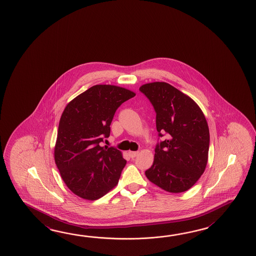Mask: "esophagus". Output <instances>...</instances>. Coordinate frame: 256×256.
Listing matches in <instances>:
<instances>
[{
  "mask_svg": "<svg viewBox=\"0 0 256 256\" xmlns=\"http://www.w3.org/2000/svg\"><path fill=\"white\" fill-rule=\"evenodd\" d=\"M138 154H139V152H134V151H130L129 152V156H130V158H134L138 156Z\"/></svg>",
  "mask_w": 256,
  "mask_h": 256,
  "instance_id": "1",
  "label": "esophagus"
}]
</instances>
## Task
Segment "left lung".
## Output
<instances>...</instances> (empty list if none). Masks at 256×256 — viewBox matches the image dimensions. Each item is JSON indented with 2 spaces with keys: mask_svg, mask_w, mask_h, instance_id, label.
Returning <instances> with one entry per match:
<instances>
[{
  "mask_svg": "<svg viewBox=\"0 0 256 256\" xmlns=\"http://www.w3.org/2000/svg\"><path fill=\"white\" fill-rule=\"evenodd\" d=\"M139 90L156 114L158 136L147 178L162 190L180 193L190 190L206 168L210 148L207 120L198 104L166 82L147 83Z\"/></svg>",
  "mask_w": 256,
  "mask_h": 256,
  "instance_id": "1",
  "label": "left lung"
}]
</instances>
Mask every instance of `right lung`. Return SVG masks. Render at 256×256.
I'll return each instance as SVG.
<instances>
[{
    "mask_svg": "<svg viewBox=\"0 0 256 256\" xmlns=\"http://www.w3.org/2000/svg\"><path fill=\"white\" fill-rule=\"evenodd\" d=\"M136 93L114 85H95L72 100L61 115L54 162L66 186L95 200L118 184L126 160L114 147H102L115 112Z\"/></svg>",
    "mask_w": 256,
    "mask_h": 256,
    "instance_id": "add662e5",
    "label": "right lung"
}]
</instances>
